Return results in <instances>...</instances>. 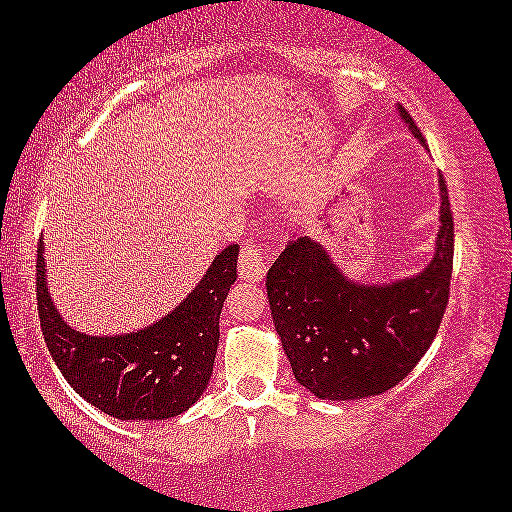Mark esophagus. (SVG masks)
Instances as JSON below:
<instances>
[{
  "mask_svg": "<svg viewBox=\"0 0 512 512\" xmlns=\"http://www.w3.org/2000/svg\"><path fill=\"white\" fill-rule=\"evenodd\" d=\"M240 276L245 281H261L267 274V254L256 242H245L240 251Z\"/></svg>",
  "mask_w": 512,
  "mask_h": 512,
  "instance_id": "obj_1",
  "label": "esophagus"
}]
</instances>
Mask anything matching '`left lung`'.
Returning a JSON list of instances; mask_svg holds the SVG:
<instances>
[{"label":"left lung","instance_id":"8db88e82","mask_svg":"<svg viewBox=\"0 0 512 512\" xmlns=\"http://www.w3.org/2000/svg\"><path fill=\"white\" fill-rule=\"evenodd\" d=\"M410 136L424 138L404 106H395ZM433 256L420 272L367 283L351 279L329 247L299 238L267 272V299L283 351L299 385L317 399L351 401L395 388L429 351L449 301L454 220L445 179Z\"/></svg>","mask_w":512,"mask_h":512}]
</instances>
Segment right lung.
Listing matches in <instances>:
<instances>
[{"mask_svg": "<svg viewBox=\"0 0 512 512\" xmlns=\"http://www.w3.org/2000/svg\"><path fill=\"white\" fill-rule=\"evenodd\" d=\"M238 245L213 258L186 299L161 320L113 335L77 331L54 304L45 242L38 245V315L49 354L72 390L124 422L177 417L204 395L213 374L220 311L236 281Z\"/></svg>", "mask_w": 512, "mask_h": 512, "instance_id": "obj_1", "label": "right lung"}]
</instances>
